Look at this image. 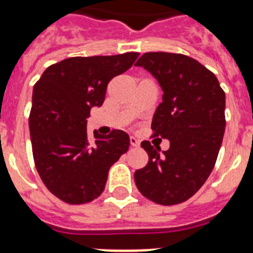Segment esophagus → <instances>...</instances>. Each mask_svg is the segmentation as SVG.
<instances>
[{
	"instance_id": "esophagus-1",
	"label": "esophagus",
	"mask_w": 253,
	"mask_h": 253,
	"mask_svg": "<svg viewBox=\"0 0 253 253\" xmlns=\"http://www.w3.org/2000/svg\"><path fill=\"white\" fill-rule=\"evenodd\" d=\"M130 146L131 147H139V140L135 137H130Z\"/></svg>"
}]
</instances>
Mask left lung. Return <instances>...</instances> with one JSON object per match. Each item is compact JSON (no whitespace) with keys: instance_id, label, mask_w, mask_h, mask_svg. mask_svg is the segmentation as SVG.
<instances>
[{"instance_id":"obj_1","label":"left lung","mask_w":253,"mask_h":253,"mask_svg":"<svg viewBox=\"0 0 253 253\" xmlns=\"http://www.w3.org/2000/svg\"><path fill=\"white\" fill-rule=\"evenodd\" d=\"M135 66L148 71L162 88L152 129L169 142L162 153L148 140L142 142L149 161L134 173L135 185L157 204H180L213 171L224 135L225 93L214 73L184 54L152 51Z\"/></svg>"}]
</instances>
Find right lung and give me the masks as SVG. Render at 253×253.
Returning a JSON list of instances; mask_svg holds the SVG:
<instances>
[{"label": "right lung", "mask_w": 253, "mask_h": 253, "mask_svg": "<svg viewBox=\"0 0 253 253\" xmlns=\"http://www.w3.org/2000/svg\"><path fill=\"white\" fill-rule=\"evenodd\" d=\"M138 53L67 58L48 67L33 90L29 118L35 167L46 189L68 204L101 195L109 169L129 149L123 130L87 135V118L105 100L111 78L128 71Z\"/></svg>", "instance_id": "1"}]
</instances>
